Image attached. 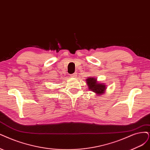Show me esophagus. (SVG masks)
<instances>
[{"label": "esophagus", "mask_w": 150, "mask_h": 150, "mask_svg": "<svg viewBox=\"0 0 150 150\" xmlns=\"http://www.w3.org/2000/svg\"><path fill=\"white\" fill-rule=\"evenodd\" d=\"M76 76H77V74L76 73H74V74L71 75V76L73 77V78H75V77H76Z\"/></svg>", "instance_id": "esophagus-1"}]
</instances>
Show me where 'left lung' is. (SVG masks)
<instances>
[{
	"label": "left lung",
	"mask_w": 150,
	"mask_h": 150,
	"mask_svg": "<svg viewBox=\"0 0 150 150\" xmlns=\"http://www.w3.org/2000/svg\"><path fill=\"white\" fill-rule=\"evenodd\" d=\"M86 83L89 89L98 95H102L106 90V86L98 83L95 78H88L86 79Z\"/></svg>",
	"instance_id": "1"
}]
</instances>
